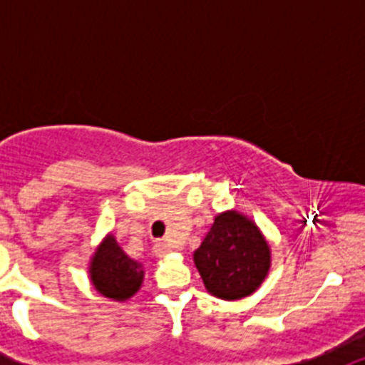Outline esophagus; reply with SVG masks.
<instances>
[{
  "mask_svg": "<svg viewBox=\"0 0 365 365\" xmlns=\"http://www.w3.org/2000/svg\"><path fill=\"white\" fill-rule=\"evenodd\" d=\"M155 254L159 257L166 256L168 252H172V247H170V243H166L164 240H159V241H155V247H153Z\"/></svg>",
  "mask_w": 365,
  "mask_h": 365,
  "instance_id": "esophagus-1",
  "label": "esophagus"
}]
</instances>
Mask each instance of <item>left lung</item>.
<instances>
[{"label": "left lung", "mask_w": 365, "mask_h": 365, "mask_svg": "<svg viewBox=\"0 0 365 365\" xmlns=\"http://www.w3.org/2000/svg\"><path fill=\"white\" fill-rule=\"evenodd\" d=\"M206 291L221 299L256 292L270 269V247L252 219L230 210L215 215L201 247L193 252Z\"/></svg>", "instance_id": "8db88e82"}]
</instances>
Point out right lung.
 Here are the masks:
<instances>
[{
    "instance_id": "right-lung-1",
    "label": "right lung",
    "mask_w": 365,
    "mask_h": 365,
    "mask_svg": "<svg viewBox=\"0 0 365 365\" xmlns=\"http://www.w3.org/2000/svg\"><path fill=\"white\" fill-rule=\"evenodd\" d=\"M89 276L100 294L115 302H125L143 285L144 270L143 265L131 259L109 234L93 254Z\"/></svg>"
}]
</instances>
